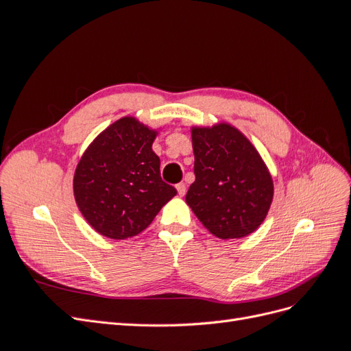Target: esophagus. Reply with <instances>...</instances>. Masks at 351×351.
Listing matches in <instances>:
<instances>
[{"instance_id":"esophagus-1","label":"esophagus","mask_w":351,"mask_h":351,"mask_svg":"<svg viewBox=\"0 0 351 351\" xmlns=\"http://www.w3.org/2000/svg\"><path fill=\"white\" fill-rule=\"evenodd\" d=\"M176 189H177V192H178L180 196H184L186 195V184L184 183H178L176 186Z\"/></svg>"}]
</instances>
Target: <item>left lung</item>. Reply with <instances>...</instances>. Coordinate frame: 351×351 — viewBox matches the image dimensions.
I'll list each match as a JSON object with an SVG mask.
<instances>
[{"label": "left lung", "instance_id": "obj_1", "mask_svg": "<svg viewBox=\"0 0 351 351\" xmlns=\"http://www.w3.org/2000/svg\"><path fill=\"white\" fill-rule=\"evenodd\" d=\"M195 183L186 202L204 227L218 239H241L268 215L274 182L252 142L230 123L193 125Z\"/></svg>", "mask_w": 351, "mask_h": 351}]
</instances>
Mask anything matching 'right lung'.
I'll return each mask as SVG.
<instances>
[{
	"label": "right lung",
	"mask_w": 351,
	"mask_h": 351,
	"mask_svg": "<svg viewBox=\"0 0 351 351\" xmlns=\"http://www.w3.org/2000/svg\"><path fill=\"white\" fill-rule=\"evenodd\" d=\"M158 129L125 115L102 130L83 152L73 177L83 218L101 236L125 240L151 226L177 190L162 182L152 151Z\"/></svg>",
	"instance_id": "right-lung-1"
}]
</instances>
